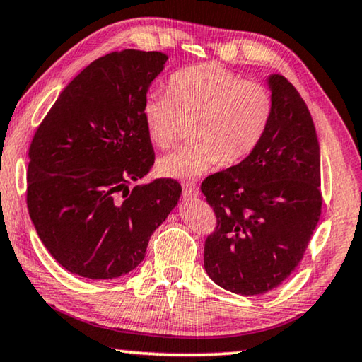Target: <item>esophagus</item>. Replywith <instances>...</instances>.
I'll use <instances>...</instances> for the list:
<instances>
[{"label":"esophagus","mask_w":362,"mask_h":362,"mask_svg":"<svg viewBox=\"0 0 362 362\" xmlns=\"http://www.w3.org/2000/svg\"><path fill=\"white\" fill-rule=\"evenodd\" d=\"M183 195L185 197H198L199 195V188L197 187V183L193 182H183Z\"/></svg>","instance_id":"1"}]
</instances>
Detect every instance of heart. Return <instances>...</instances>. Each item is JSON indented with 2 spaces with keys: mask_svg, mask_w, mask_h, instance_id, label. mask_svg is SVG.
<instances>
[{
  "mask_svg": "<svg viewBox=\"0 0 362 362\" xmlns=\"http://www.w3.org/2000/svg\"><path fill=\"white\" fill-rule=\"evenodd\" d=\"M273 110L265 84L206 63L175 71L167 94L146 95L141 113L159 149H169L192 123L190 141L160 159L158 169L170 179H195L216 163L235 165L249 158L265 138Z\"/></svg>",
  "mask_w": 362,
  "mask_h": 362,
  "instance_id": "obj_1",
  "label": "heart"
}]
</instances>
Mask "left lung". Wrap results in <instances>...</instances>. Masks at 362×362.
Listing matches in <instances>:
<instances>
[{
	"label": "left lung",
	"mask_w": 362,
	"mask_h": 362,
	"mask_svg": "<svg viewBox=\"0 0 362 362\" xmlns=\"http://www.w3.org/2000/svg\"><path fill=\"white\" fill-rule=\"evenodd\" d=\"M274 110L260 146L208 175L202 192L216 214L204 269L242 296L278 288L299 265L322 213L320 149L310 112L284 76L268 79Z\"/></svg>",
	"instance_id": "1"
}]
</instances>
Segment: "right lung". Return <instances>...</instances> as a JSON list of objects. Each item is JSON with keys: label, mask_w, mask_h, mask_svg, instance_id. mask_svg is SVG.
Segmentation results:
<instances>
[{"label": "right lung", "mask_w": 362, "mask_h": 362, "mask_svg": "<svg viewBox=\"0 0 362 362\" xmlns=\"http://www.w3.org/2000/svg\"><path fill=\"white\" fill-rule=\"evenodd\" d=\"M160 52L122 50L94 60L66 88L32 138L27 208L42 244L68 269L112 279L143 262L148 242L182 193L148 174L154 149L143 120Z\"/></svg>", "instance_id": "1"}]
</instances>
